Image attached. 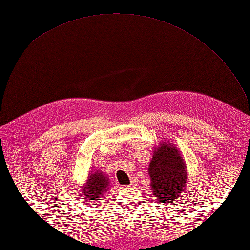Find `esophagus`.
<instances>
[{
  "instance_id": "1",
  "label": "esophagus",
  "mask_w": 250,
  "mask_h": 250,
  "mask_svg": "<svg viewBox=\"0 0 250 250\" xmlns=\"http://www.w3.org/2000/svg\"><path fill=\"white\" fill-rule=\"evenodd\" d=\"M136 185H137V183H136V182H132V184H131L130 186H128V187H129V188H133V187H135Z\"/></svg>"
}]
</instances>
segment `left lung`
<instances>
[{
	"mask_svg": "<svg viewBox=\"0 0 250 250\" xmlns=\"http://www.w3.org/2000/svg\"><path fill=\"white\" fill-rule=\"evenodd\" d=\"M150 190L157 203L164 205L177 201L188 182V169L176 145L167 140L160 142L148 166Z\"/></svg>",
	"mask_w": 250,
	"mask_h": 250,
	"instance_id": "1",
	"label": "left lung"
}]
</instances>
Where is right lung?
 Listing matches in <instances>:
<instances>
[{
	"instance_id": "1",
	"label": "right lung",
	"mask_w": 250,
	"mask_h": 250,
	"mask_svg": "<svg viewBox=\"0 0 250 250\" xmlns=\"http://www.w3.org/2000/svg\"><path fill=\"white\" fill-rule=\"evenodd\" d=\"M109 179L107 175L101 171H93L88 174L86 183H83L82 189L79 190L82 192V199H84L87 204L95 203V201L102 200L105 193L109 189ZM95 205V204H92Z\"/></svg>"
}]
</instances>
